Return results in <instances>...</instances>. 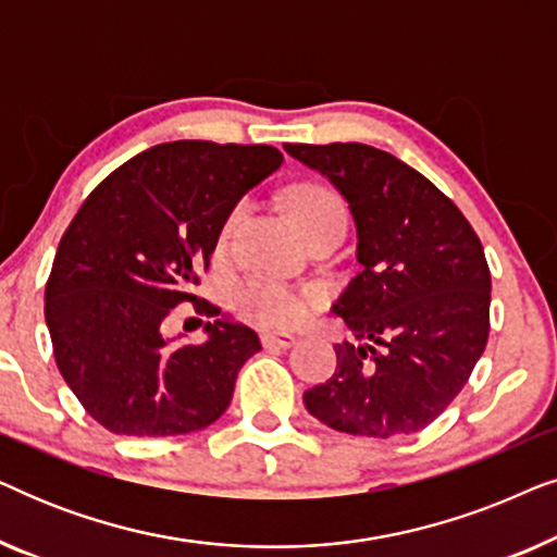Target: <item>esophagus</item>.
Returning a JSON list of instances; mask_svg holds the SVG:
<instances>
[{"label": "esophagus", "instance_id": "esophagus-1", "mask_svg": "<svg viewBox=\"0 0 557 557\" xmlns=\"http://www.w3.org/2000/svg\"><path fill=\"white\" fill-rule=\"evenodd\" d=\"M261 342H263V347L286 349V347L296 345V337H294V334H288V332H263Z\"/></svg>", "mask_w": 557, "mask_h": 557}]
</instances>
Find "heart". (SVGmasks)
I'll return each instance as SVG.
<instances>
[{
  "label": "heart",
  "mask_w": 557,
  "mask_h": 557,
  "mask_svg": "<svg viewBox=\"0 0 557 557\" xmlns=\"http://www.w3.org/2000/svg\"><path fill=\"white\" fill-rule=\"evenodd\" d=\"M246 205H235L231 215L225 218L220 238H231L235 223H238ZM288 212L299 231L311 238L326 227H347V208L337 193L324 185H296L288 193ZM235 301L250 317L261 319L265 324H296L307 317L309 299L294 288L269 278H246L235 288Z\"/></svg>",
  "instance_id": "1"
}]
</instances>
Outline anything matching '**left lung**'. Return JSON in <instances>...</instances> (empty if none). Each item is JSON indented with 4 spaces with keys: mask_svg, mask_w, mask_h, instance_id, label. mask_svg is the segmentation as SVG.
Here are the masks:
<instances>
[{
    "mask_svg": "<svg viewBox=\"0 0 557 557\" xmlns=\"http://www.w3.org/2000/svg\"><path fill=\"white\" fill-rule=\"evenodd\" d=\"M337 187L357 227V263L332 311L360 339L304 393L334 431L416 433L461 393L490 337L492 276L474 227L441 189L368 144H286Z\"/></svg>",
    "mask_w": 557,
    "mask_h": 557,
    "instance_id": "left-lung-1",
    "label": "left lung"
}]
</instances>
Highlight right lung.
I'll list each match as a JSON object with an SVG mask.
<instances>
[{"label":"right lung","mask_w":557,"mask_h":557,"mask_svg":"<svg viewBox=\"0 0 557 557\" xmlns=\"http://www.w3.org/2000/svg\"><path fill=\"white\" fill-rule=\"evenodd\" d=\"M284 162L265 144H157L113 170L60 238L45 322L60 375L103 429L180 436L231 406L258 334L197 301L225 218ZM182 300L211 317L202 346H172L163 322ZM202 322V319H200Z\"/></svg>","instance_id":"add662e5"}]
</instances>
